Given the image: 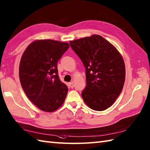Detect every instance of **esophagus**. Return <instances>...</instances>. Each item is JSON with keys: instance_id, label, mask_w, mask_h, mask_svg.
<instances>
[{"instance_id": "1", "label": "esophagus", "mask_w": 150, "mask_h": 150, "mask_svg": "<svg viewBox=\"0 0 150 150\" xmlns=\"http://www.w3.org/2000/svg\"><path fill=\"white\" fill-rule=\"evenodd\" d=\"M68 86H69V88H74V83H73V82H69V83H68Z\"/></svg>"}]
</instances>
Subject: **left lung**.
I'll return each mask as SVG.
<instances>
[{
    "instance_id": "1",
    "label": "left lung",
    "mask_w": 150,
    "mask_h": 150,
    "mask_svg": "<svg viewBox=\"0 0 150 150\" xmlns=\"http://www.w3.org/2000/svg\"><path fill=\"white\" fill-rule=\"evenodd\" d=\"M69 44L86 68L83 101L93 110H106L123 88L125 66L122 55L114 45L97 34L70 41Z\"/></svg>"
}]
</instances>
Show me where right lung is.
Returning a JSON list of instances; mask_svg holds the SVG:
<instances>
[{
  "instance_id": "right-lung-1",
  "label": "right lung",
  "mask_w": 150,
  "mask_h": 150,
  "mask_svg": "<svg viewBox=\"0 0 150 150\" xmlns=\"http://www.w3.org/2000/svg\"><path fill=\"white\" fill-rule=\"evenodd\" d=\"M69 45L52 40L34 41L27 47L19 67L25 95L38 108L52 112L64 103L68 88L59 79L57 61Z\"/></svg>"
}]
</instances>
